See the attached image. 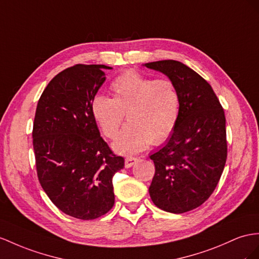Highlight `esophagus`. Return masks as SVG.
I'll return each instance as SVG.
<instances>
[{"instance_id": "esophagus-1", "label": "esophagus", "mask_w": 259, "mask_h": 259, "mask_svg": "<svg viewBox=\"0 0 259 259\" xmlns=\"http://www.w3.org/2000/svg\"><path fill=\"white\" fill-rule=\"evenodd\" d=\"M137 162H138V158L137 157L128 156V157H125V160H124V166L127 167V168H129V167L132 166V165L136 164Z\"/></svg>"}]
</instances>
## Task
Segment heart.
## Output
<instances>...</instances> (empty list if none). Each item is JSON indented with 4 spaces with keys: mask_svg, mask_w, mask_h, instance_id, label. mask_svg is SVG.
<instances>
[{
    "mask_svg": "<svg viewBox=\"0 0 259 259\" xmlns=\"http://www.w3.org/2000/svg\"><path fill=\"white\" fill-rule=\"evenodd\" d=\"M112 98L96 95L92 114L105 137L115 138L112 148L118 153L134 154L160 144L173 134L181 114V95L168 78H153L130 70L112 81Z\"/></svg>",
    "mask_w": 259,
    "mask_h": 259,
    "instance_id": "heart-1",
    "label": "heart"
}]
</instances>
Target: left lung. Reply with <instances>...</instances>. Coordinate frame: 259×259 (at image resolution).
<instances>
[{
    "mask_svg": "<svg viewBox=\"0 0 259 259\" xmlns=\"http://www.w3.org/2000/svg\"><path fill=\"white\" fill-rule=\"evenodd\" d=\"M173 81L181 95V114L166 144L150 156L155 174L152 201L170 213L201 205L213 193L227 162L225 116L211 85L180 61L144 64Z\"/></svg>",
    "mask_w": 259,
    "mask_h": 259,
    "instance_id": "1",
    "label": "left lung"
}]
</instances>
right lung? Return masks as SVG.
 Instances as JSON below:
<instances>
[{
    "instance_id": "obj_1",
    "label": "right lung",
    "mask_w": 259,
    "mask_h": 259,
    "mask_svg": "<svg viewBox=\"0 0 259 259\" xmlns=\"http://www.w3.org/2000/svg\"><path fill=\"white\" fill-rule=\"evenodd\" d=\"M109 69L76 64L57 74L39 98L32 128L39 183L57 208L81 220H94L112 208V177L124 166L92 114L104 70Z\"/></svg>"
}]
</instances>
